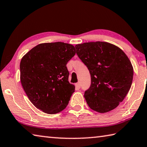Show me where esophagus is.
Returning <instances> with one entry per match:
<instances>
[{
  "mask_svg": "<svg viewBox=\"0 0 147 147\" xmlns=\"http://www.w3.org/2000/svg\"><path fill=\"white\" fill-rule=\"evenodd\" d=\"M80 86H81L79 82L78 83H76V87L78 88V89H80Z\"/></svg>",
  "mask_w": 147,
  "mask_h": 147,
  "instance_id": "obj_1",
  "label": "esophagus"
}]
</instances>
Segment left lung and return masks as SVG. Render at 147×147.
<instances>
[{"instance_id":"obj_1","label":"left lung","mask_w":147,"mask_h":147,"mask_svg":"<svg viewBox=\"0 0 147 147\" xmlns=\"http://www.w3.org/2000/svg\"><path fill=\"white\" fill-rule=\"evenodd\" d=\"M75 47L91 77L84 94L88 105L100 113L116 109L132 83L134 70L129 58L119 47L106 42H85Z\"/></svg>"}]
</instances>
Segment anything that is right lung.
Wrapping results in <instances>:
<instances>
[{
  "label": "right lung",
  "instance_id": "obj_1",
  "mask_svg": "<svg viewBox=\"0 0 147 147\" xmlns=\"http://www.w3.org/2000/svg\"><path fill=\"white\" fill-rule=\"evenodd\" d=\"M75 54L73 45L58 42L37 45L22 58L21 84L37 109L54 114L66 108L75 89L66 65Z\"/></svg>",
  "mask_w": 147,
  "mask_h": 147
}]
</instances>
